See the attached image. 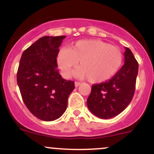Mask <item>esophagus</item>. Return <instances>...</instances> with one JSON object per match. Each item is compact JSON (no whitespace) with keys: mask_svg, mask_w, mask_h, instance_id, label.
<instances>
[{"mask_svg":"<svg viewBox=\"0 0 154 154\" xmlns=\"http://www.w3.org/2000/svg\"><path fill=\"white\" fill-rule=\"evenodd\" d=\"M82 84V82H75V87H78V86Z\"/></svg>","mask_w":154,"mask_h":154,"instance_id":"1","label":"esophagus"}]
</instances>
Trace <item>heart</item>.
I'll return each instance as SVG.
<instances>
[{
    "instance_id": "obj_1",
    "label": "heart",
    "mask_w": 154,
    "mask_h": 154,
    "mask_svg": "<svg viewBox=\"0 0 154 154\" xmlns=\"http://www.w3.org/2000/svg\"><path fill=\"white\" fill-rule=\"evenodd\" d=\"M79 78L87 77L93 83L105 82L119 71L122 63V54L118 48L98 40H79L72 48H62L57 56V63L65 77L72 70Z\"/></svg>"
}]
</instances>
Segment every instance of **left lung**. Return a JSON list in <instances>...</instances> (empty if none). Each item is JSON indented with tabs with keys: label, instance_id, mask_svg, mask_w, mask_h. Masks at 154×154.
<instances>
[{
	"label": "left lung",
	"instance_id": "obj_1",
	"mask_svg": "<svg viewBox=\"0 0 154 154\" xmlns=\"http://www.w3.org/2000/svg\"><path fill=\"white\" fill-rule=\"evenodd\" d=\"M124 56L125 63L112 78L92 85L88 107L94 115L101 119H110L119 114L133 98L138 63L128 48H125Z\"/></svg>",
	"mask_w": 154,
	"mask_h": 154
}]
</instances>
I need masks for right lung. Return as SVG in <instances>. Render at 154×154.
Listing matches in <instances>:
<instances>
[{
  "label": "right lung",
  "instance_id": "right-lung-1",
  "mask_svg": "<svg viewBox=\"0 0 154 154\" xmlns=\"http://www.w3.org/2000/svg\"><path fill=\"white\" fill-rule=\"evenodd\" d=\"M66 36H44L23 52L17 84L24 104L33 115L54 121L66 111L75 82L66 80L57 69L59 47Z\"/></svg>",
  "mask_w": 154,
  "mask_h": 154
}]
</instances>
